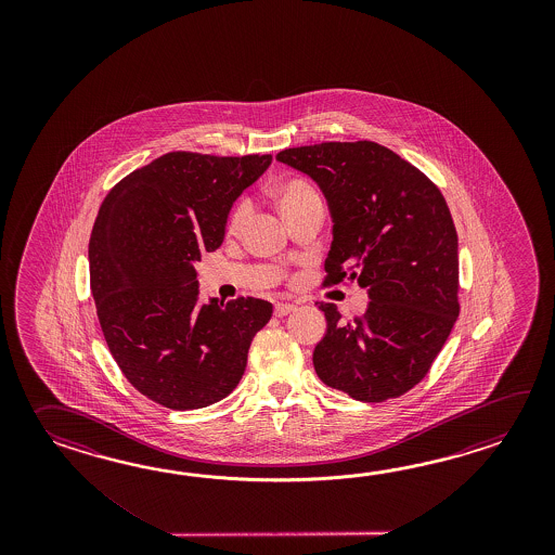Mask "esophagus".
<instances>
[{
	"label": "esophagus",
	"mask_w": 555,
	"mask_h": 555,
	"mask_svg": "<svg viewBox=\"0 0 555 555\" xmlns=\"http://www.w3.org/2000/svg\"><path fill=\"white\" fill-rule=\"evenodd\" d=\"M294 309L295 304H289V301H282V304H278V306H275V315H278V318H283V315L292 313Z\"/></svg>",
	"instance_id": "34e87169"
}]
</instances>
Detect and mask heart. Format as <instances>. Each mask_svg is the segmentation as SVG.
Listing matches in <instances>:
<instances>
[{"label": "heart", "mask_w": 555, "mask_h": 555, "mask_svg": "<svg viewBox=\"0 0 555 555\" xmlns=\"http://www.w3.org/2000/svg\"><path fill=\"white\" fill-rule=\"evenodd\" d=\"M311 196H315V190L311 189L306 180H299V178L287 180V182H283L282 186L278 189V202H280L282 210L283 208L294 206L297 202L311 198ZM248 202H240L236 208H234L232 216H230V230L242 228V224L248 220Z\"/></svg>", "instance_id": "1"}]
</instances>
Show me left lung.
<instances>
[{"label": "left lung", "mask_w": 555, "mask_h": 555, "mask_svg": "<svg viewBox=\"0 0 555 555\" xmlns=\"http://www.w3.org/2000/svg\"><path fill=\"white\" fill-rule=\"evenodd\" d=\"M275 160L318 184L333 222L325 285L357 282L365 315L321 304L318 377L354 401L401 397L425 378L459 318V236L440 190L377 142H321Z\"/></svg>", "instance_id": "1"}]
</instances>
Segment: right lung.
Here are the masks:
<instances>
[{
	"mask_svg": "<svg viewBox=\"0 0 555 555\" xmlns=\"http://www.w3.org/2000/svg\"><path fill=\"white\" fill-rule=\"evenodd\" d=\"M272 154L168 153L106 194L89 240V273L108 351L130 385L172 411L222 401L272 318L270 301L201 304L194 263L224 242L234 202Z\"/></svg>",
	"mask_w": 555,
	"mask_h": 555,
	"instance_id": "add662e5",
	"label": "right lung"
}]
</instances>
